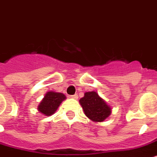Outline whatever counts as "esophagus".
<instances>
[{"instance_id": "34e87169", "label": "esophagus", "mask_w": 157, "mask_h": 157, "mask_svg": "<svg viewBox=\"0 0 157 157\" xmlns=\"http://www.w3.org/2000/svg\"><path fill=\"white\" fill-rule=\"evenodd\" d=\"M71 97L73 99H77L78 98V96H77V94H74V95H72V96H71Z\"/></svg>"}]
</instances>
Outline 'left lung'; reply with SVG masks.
<instances>
[{
    "instance_id": "obj_1",
    "label": "left lung",
    "mask_w": 157,
    "mask_h": 157,
    "mask_svg": "<svg viewBox=\"0 0 157 157\" xmlns=\"http://www.w3.org/2000/svg\"><path fill=\"white\" fill-rule=\"evenodd\" d=\"M85 114L95 122H101L111 113V108L96 92H87L80 100Z\"/></svg>"
}]
</instances>
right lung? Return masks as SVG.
<instances>
[{"label": "right lung", "mask_w": 157, "mask_h": 157, "mask_svg": "<svg viewBox=\"0 0 157 157\" xmlns=\"http://www.w3.org/2000/svg\"><path fill=\"white\" fill-rule=\"evenodd\" d=\"M65 98V96L61 93L48 92L38 106V110L45 116L52 115Z\"/></svg>", "instance_id": "obj_1"}]
</instances>
